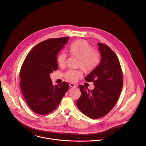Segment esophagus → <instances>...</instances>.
<instances>
[{"mask_svg": "<svg viewBox=\"0 0 146 146\" xmlns=\"http://www.w3.org/2000/svg\"><path fill=\"white\" fill-rule=\"evenodd\" d=\"M70 86L71 88H75V87H76V85L73 83H70Z\"/></svg>", "mask_w": 146, "mask_h": 146, "instance_id": "1", "label": "esophagus"}]
</instances>
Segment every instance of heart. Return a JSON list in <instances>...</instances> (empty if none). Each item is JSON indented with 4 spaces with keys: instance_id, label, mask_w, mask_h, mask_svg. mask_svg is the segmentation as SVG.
I'll use <instances>...</instances> for the list:
<instances>
[{
    "instance_id": "obj_1",
    "label": "heart",
    "mask_w": 146,
    "mask_h": 146,
    "mask_svg": "<svg viewBox=\"0 0 146 146\" xmlns=\"http://www.w3.org/2000/svg\"><path fill=\"white\" fill-rule=\"evenodd\" d=\"M69 53L72 57L78 58L76 67L80 68L85 74L93 71L101 61V54L85 40H78L74 42L69 47ZM67 60V55L62 53L57 57V63L61 66H64ZM82 76L79 70H68L64 74L65 78L70 82H76Z\"/></svg>"
}]
</instances>
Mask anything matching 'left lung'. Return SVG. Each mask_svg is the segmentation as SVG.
<instances>
[{
  "label": "left lung",
  "mask_w": 146,
  "mask_h": 146,
  "mask_svg": "<svg viewBox=\"0 0 146 146\" xmlns=\"http://www.w3.org/2000/svg\"><path fill=\"white\" fill-rule=\"evenodd\" d=\"M101 55L100 63L85 78L93 82L94 89L87 90L79 85L81 96L76 104L84 115L91 119H99L107 115L115 106L123 85V75L119 58L107 45L98 42Z\"/></svg>",
  "instance_id": "1"
}]
</instances>
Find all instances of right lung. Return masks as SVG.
<instances>
[{
    "label": "right lung",
    "instance_id": "obj_1",
    "mask_svg": "<svg viewBox=\"0 0 146 146\" xmlns=\"http://www.w3.org/2000/svg\"><path fill=\"white\" fill-rule=\"evenodd\" d=\"M69 37L49 39L28 53L20 72L21 91L32 111L39 115L53 111L69 88L67 82L53 85L50 74L58 69L57 56Z\"/></svg>",
    "mask_w": 146,
    "mask_h": 146
}]
</instances>
